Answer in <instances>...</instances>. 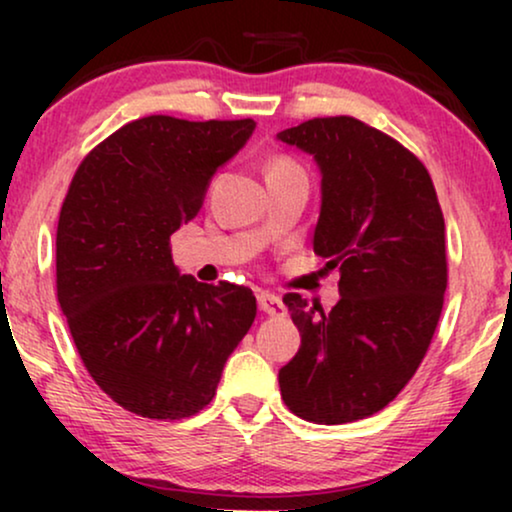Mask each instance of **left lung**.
Wrapping results in <instances>:
<instances>
[{"label":"left lung","instance_id":"left-lung-1","mask_svg":"<svg viewBox=\"0 0 512 512\" xmlns=\"http://www.w3.org/2000/svg\"><path fill=\"white\" fill-rule=\"evenodd\" d=\"M254 128L139 118L90 151L62 202L58 303L90 377L135 415L181 419L212 403L254 324L251 289L181 275L170 247Z\"/></svg>","mask_w":512,"mask_h":512}]
</instances>
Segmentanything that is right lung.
I'll return each mask as SVG.
<instances>
[{"label":"right lung","mask_w":512,"mask_h":512,"mask_svg":"<svg viewBox=\"0 0 512 512\" xmlns=\"http://www.w3.org/2000/svg\"><path fill=\"white\" fill-rule=\"evenodd\" d=\"M277 139L319 167L314 254L333 258L338 279L324 305H289L300 349L279 389L307 422H356L394 401L429 349L447 286L443 212L426 167L352 116L312 118Z\"/></svg>","instance_id":"1"}]
</instances>
